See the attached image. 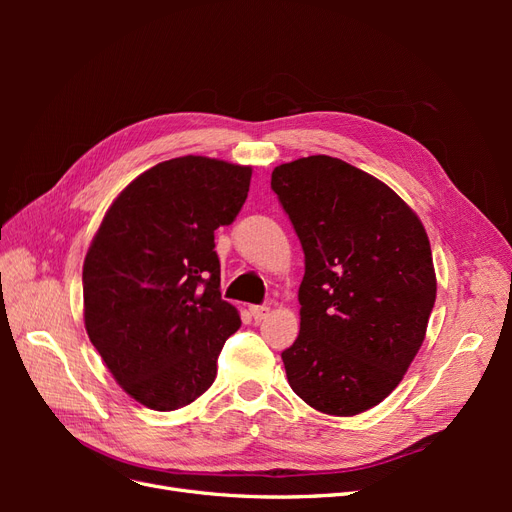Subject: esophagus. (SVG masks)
Segmentation results:
<instances>
[{
  "label": "esophagus",
  "mask_w": 512,
  "mask_h": 512,
  "mask_svg": "<svg viewBox=\"0 0 512 512\" xmlns=\"http://www.w3.org/2000/svg\"><path fill=\"white\" fill-rule=\"evenodd\" d=\"M269 312H271L269 305H252V307H250V314H252V318H254L256 322L262 320V318H267Z\"/></svg>",
  "instance_id": "1"
}]
</instances>
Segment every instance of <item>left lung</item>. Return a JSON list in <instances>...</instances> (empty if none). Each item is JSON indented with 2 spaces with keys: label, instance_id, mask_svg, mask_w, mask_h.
I'll use <instances>...</instances> for the list:
<instances>
[{
  "label": "left lung",
  "instance_id": "obj_1",
  "mask_svg": "<svg viewBox=\"0 0 512 512\" xmlns=\"http://www.w3.org/2000/svg\"><path fill=\"white\" fill-rule=\"evenodd\" d=\"M271 188L305 254L288 384L318 412L361 414L423 346L436 303L427 232L389 185L331 156L275 166Z\"/></svg>",
  "mask_w": 512,
  "mask_h": 512
}]
</instances>
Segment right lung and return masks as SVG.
<instances>
[{"label":"right lung","mask_w":512,"mask_h":512,"mask_svg":"<svg viewBox=\"0 0 512 512\" xmlns=\"http://www.w3.org/2000/svg\"><path fill=\"white\" fill-rule=\"evenodd\" d=\"M252 168L183 156L138 175L108 207L83 265L85 329L138 404H192L241 327L222 301L215 235L235 222Z\"/></svg>","instance_id":"right-lung-1"}]
</instances>
